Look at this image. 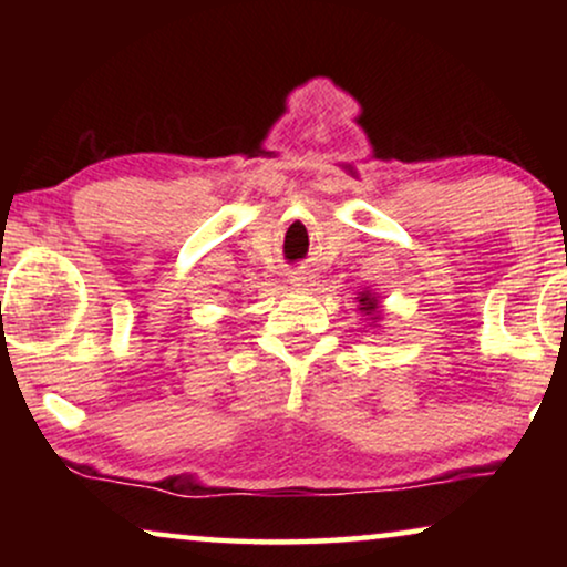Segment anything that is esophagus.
I'll use <instances>...</instances> for the list:
<instances>
[{
  "mask_svg": "<svg viewBox=\"0 0 567 567\" xmlns=\"http://www.w3.org/2000/svg\"><path fill=\"white\" fill-rule=\"evenodd\" d=\"M289 284H291V289H293V291H312V286H315V276H312V270H305V268L291 270Z\"/></svg>",
  "mask_w": 567,
  "mask_h": 567,
  "instance_id": "obj_1",
  "label": "esophagus"
}]
</instances>
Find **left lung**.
Returning a JSON list of instances; mask_svg holds the SVG:
<instances>
[{
  "instance_id": "obj_1",
  "label": "left lung",
  "mask_w": 567,
  "mask_h": 567,
  "mask_svg": "<svg viewBox=\"0 0 567 567\" xmlns=\"http://www.w3.org/2000/svg\"><path fill=\"white\" fill-rule=\"evenodd\" d=\"M359 301H361V309H363V312H367V315H374V317H371V320H379V305H377V297H371V293L369 291H363L361 293V297H359Z\"/></svg>"
}]
</instances>
